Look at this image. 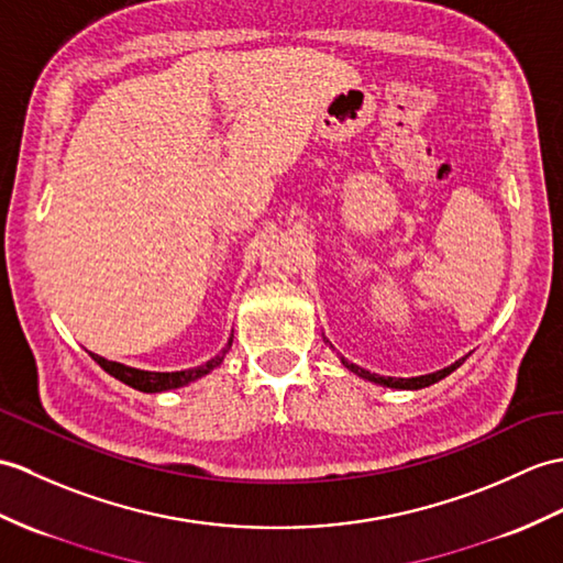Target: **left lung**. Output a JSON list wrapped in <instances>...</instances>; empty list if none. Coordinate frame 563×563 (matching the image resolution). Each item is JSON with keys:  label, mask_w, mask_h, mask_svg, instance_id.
Returning <instances> with one entry per match:
<instances>
[{"label": "left lung", "mask_w": 563, "mask_h": 563, "mask_svg": "<svg viewBox=\"0 0 563 563\" xmlns=\"http://www.w3.org/2000/svg\"><path fill=\"white\" fill-rule=\"evenodd\" d=\"M329 343V341H325ZM465 360V357H463ZM463 360H459V362H453L451 367H443V369H439V372H434V374H424V376H412V378H396V376H378V374H372V372H367V369H362V367H357V364H352V362H347L345 357H341V362H343V367L345 369H350L352 374H357L360 378H367V382H372V384H378V386H386V388H400V390H417V388H424V386H431V384H437V382H441V378H446L453 369H459L461 367V362Z\"/></svg>", "instance_id": "1"}]
</instances>
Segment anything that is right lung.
Returning <instances> with one entry per match:
<instances>
[{
  "instance_id": "add662e5",
  "label": "right lung",
  "mask_w": 563,
  "mask_h": 563,
  "mask_svg": "<svg viewBox=\"0 0 563 563\" xmlns=\"http://www.w3.org/2000/svg\"><path fill=\"white\" fill-rule=\"evenodd\" d=\"M230 347H232V338L228 341V345L220 350V355L199 364V367L181 369V372H146V369L126 367V364H122V362H110V360H104L100 355H93V352H90V357H93L110 376L120 378V382L126 384V386L143 390V394H163V390H169V388L187 386V384L196 382V378H201L208 372H213L216 367H220V362L225 360Z\"/></svg>"
}]
</instances>
